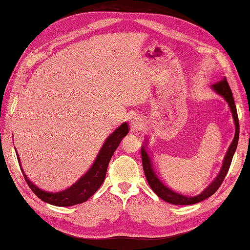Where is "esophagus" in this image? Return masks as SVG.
Listing matches in <instances>:
<instances>
[{"instance_id":"1","label":"esophagus","mask_w":250,"mask_h":250,"mask_svg":"<svg viewBox=\"0 0 250 250\" xmlns=\"http://www.w3.org/2000/svg\"><path fill=\"white\" fill-rule=\"evenodd\" d=\"M143 120H142L141 117L139 116H133L130 120V128L132 131H136V130H139V129H142L143 128Z\"/></svg>"}]
</instances>
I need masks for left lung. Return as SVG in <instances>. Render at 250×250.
Wrapping results in <instances>:
<instances>
[{"label": "left lung", "instance_id": "1", "mask_svg": "<svg viewBox=\"0 0 250 250\" xmlns=\"http://www.w3.org/2000/svg\"><path fill=\"white\" fill-rule=\"evenodd\" d=\"M211 89L215 93L219 94L220 97L223 98L226 101V103L228 104L229 109H230L231 114H232L234 125H235V133H234L233 140L231 142V145L229 146L228 151L224 158L223 166H222V168H221L220 173L204 191H202L198 195H194V197H188V195H184V194L172 190L171 188L168 187L158 175V173L156 171V168H154V166L152 164L150 154H149V152H148L147 144L144 143L143 146H142V148H141L142 163H143L145 177H146L148 184H149V186L151 187V189L154 191V193H156L158 197L161 198L162 200L167 202V203H170L173 205H191V204H197V203H199V202L204 201L205 199L211 197V195L219 189V187L221 186L222 182L224 181V179L226 177L229 167H230L233 154H234L235 149H237V146H238L239 133H240L237 107H235L234 100L232 97V92H231L230 87H229V85L227 83L226 79L211 85Z\"/></svg>", "mask_w": 250, "mask_h": 250}]
</instances>
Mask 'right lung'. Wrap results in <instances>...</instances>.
I'll return each mask as SVG.
<instances>
[{
    "label": "right lung",
    "instance_id": "obj_1",
    "mask_svg": "<svg viewBox=\"0 0 250 250\" xmlns=\"http://www.w3.org/2000/svg\"><path fill=\"white\" fill-rule=\"evenodd\" d=\"M127 133L128 125L126 122H124L105 140L96 160H94L91 167L87 170V172L83 174V177H81L79 181H77L76 183L71 185L70 187L58 192L46 191L33 184L32 182L27 178V175L24 173V170L22 169V165L21 162H20L18 151L17 157L27 184H28L30 189L35 192L38 198L44 201L45 203H48L55 206H72L84 203V202L88 200L91 195L99 189L100 186L102 185L105 180L107 167H108L112 154L116 151L118 146L121 143V141L123 140V138Z\"/></svg>",
    "mask_w": 250,
    "mask_h": 250
}]
</instances>
